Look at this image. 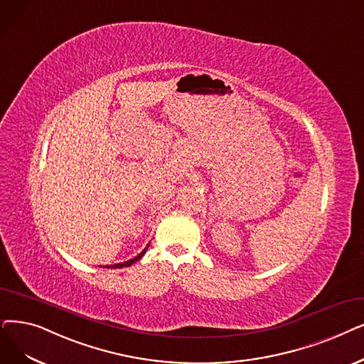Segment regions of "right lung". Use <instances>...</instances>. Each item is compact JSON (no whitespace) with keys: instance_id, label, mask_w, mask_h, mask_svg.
Segmentation results:
<instances>
[{"instance_id":"1","label":"right lung","mask_w":364,"mask_h":364,"mask_svg":"<svg viewBox=\"0 0 364 364\" xmlns=\"http://www.w3.org/2000/svg\"><path fill=\"white\" fill-rule=\"evenodd\" d=\"M147 248H149V245L139 252L138 256H135L134 259H131V260H126V262H123V263H114V264H108V266H105V267H128V266H131V264H134L135 262H138L141 257H143L144 255H146V251H147Z\"/></svg>"}]
</instances>
